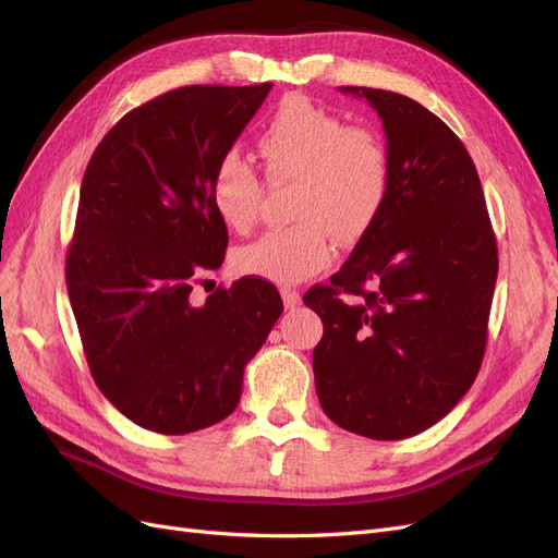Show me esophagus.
Masks as SVG:
<instances>
[{
	"mask_svg": "<svg viewBox=\"0 0 558 558\" xmlns=\"http://www.w3.org/2000/svg\"><path fill=\"white\" fill-rule=\"evenodd\" d=\"M281 298H283V307L286 310H293V307L300 305V291L289 289V286H283V289H281Z\"/></svg>",
	"mask_w": 558,
	"mask_h": 558,
	"instance_id": "34e87169",
	"label": "esophagus"
}]
</instances>
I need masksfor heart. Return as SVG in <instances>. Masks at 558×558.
I'll use <instances>...</instances> for the list:
<instances>
[{
	"mask_svg": "<svg viewBox=\"0 0 558 558\" xmlns=\"http://www.w3.org/2000/svg\"><path fill=\"white\" fill-rule=\"evenodd\" d=\"M256 150L272 181H295L289 228H272L256 242L234 251L238 272L275 283H298L335 258L333 230L356 240L381 211L391 162L375 132L344 125L340 116L291 97L269 116L256 137ZM211 207L221 221L246 232L256 223L260 179L238 154H226L211 174Z\"/></svg>",
	"mask_w": 558,
	"mask_h": 558,
	"instance_id": "b5f03b06",
	"label": "heart"
}]
</instances>
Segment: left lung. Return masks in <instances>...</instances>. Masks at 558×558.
Wrapping results in <instances>:
<instances>
[{"label": "left lung", "instance_id": "obj_1", "mask_svg": "<svg viewBox=\"0 0 558 558\" xmlns=\"http://www.w3.org/2000/svg\"><path fill=\"white\" fill-rule=\"evenodd\" d=\"M340 93L381 118L391 185L340 272L305 293L324 320L316 393L344 430L404 440L445 418L480 373L498 246L475 162L440 118L391 90Z\"/></svg>", "mask_w": 558, "mask_h": 558}]
</instances>
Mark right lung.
Returning a JSON list of instances; mask_svg holds the SVG:
<instances>
[{
	"label": "right lung",
	"instance_id": "add662e5",
	"mask_svg": "<svg viewBox=\"0 0 558 558\" xmlns=\"http://www.w3.org/2000/svg\"><path fill=\"white\" fill-rule=\"evenodd\" d=\"M269 88L185 86L150 99L105 134L83 174L66 293L99 391L146 430L185 435L230 416L283 312L256 277L199 305L191 298L228 246L214 167Z\"/></svg>",
	"mask_w": 558,
	"mask_h": 558
}]
</instances>
